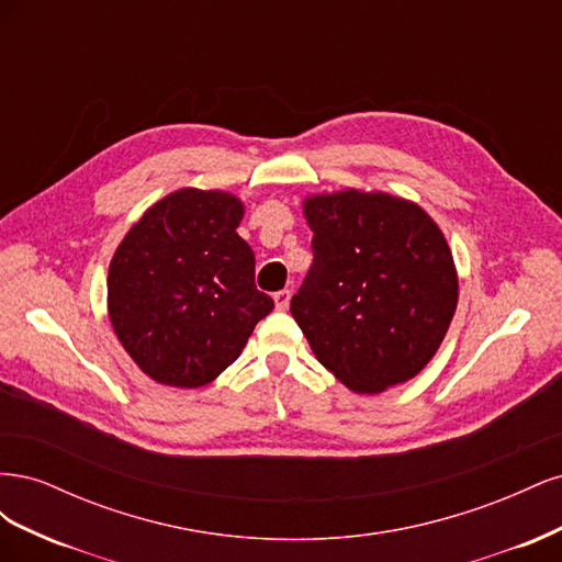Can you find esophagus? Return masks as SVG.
<instances>
[{
    "label": "esophagus",
    "mask_w": 562,
    "mask_h": 562,
    "mask_svg": "<svg viewBox=\"0 0 562 562\" xmlns=\"http://www.w3.org/2000/svg\"><path fill=\"white\" fill-rule=\"evenodd\" d=\"M274 304H277V310H288V304H291V291H279V293H274Z\"/></svg>",
    "instance_id": "obj_1"
}]
</instances>
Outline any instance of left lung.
<instances>
[{
  "instance_id": "8db88e82",
  "label": "left lung",
  "mask_w": 562,
  "mask_h": 562,
  "mask_svg": "<svg viewBox=\"0 0 562 562\" xmlns=\"http://www.w3.org/2000/svg\"><path fill=\"white\" fill-rule=\"evenodd\" d=\"M314 265L291 314L321 366L356 394L424 370L450 328L452 250L415 201L356 187L302 201Z\"/></svg>"
}]
</instances>
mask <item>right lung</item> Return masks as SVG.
<instances>
[{
  "mask_svg": "<svg viewBox=\"0 0 562 562\" xmlns=\"http://www.w3.org/2000/svg\"><path fill=\"white\" fill-rule=\"evenodd\" d=\"M244 201L182 187L143 213L108 271V314L147 378L196 389L244 351L274 302L255 288V255L236 234Z\"/></svg>",
  "mask_w": 562,
  "mask_h": 562,
  "instance_id": "right-lung-1",
  "label": "right lung"
}]
</instances>
